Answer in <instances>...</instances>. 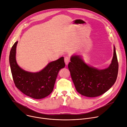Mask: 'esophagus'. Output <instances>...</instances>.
<instances>
[{"label":"esophagus","mask_w":127,"mask_h":127,"mask_svg":"<svg viewBox=\"0 0 127 127\" xmlns=\"http://www.w3.org/2000/svg\"><path fill=\"white\" fill-rule=\"evenodd\" d=\"M64 61H65V64L67 65H68V63L70 62V58L68 57H65L64 58Z\"/></svg>","instance_id":"34e87169"}]
</instances>
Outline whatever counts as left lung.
<instances>
[{
  "instance_id": "left-lung-1",
  "label": "left lung",
  "mask_w": 127,
  "mask_h": 127,
  "mask_svg": "<svg viewBox=\"0 0 127 127\" xmlns=\"http://www.w3.org/2000/svg\"><path fill=\"white\" fill-rule=\"evenodd\" d=\"M68 67L77 92L82 95L94 97L102 95L115 83L119 64L114 47L112 63L108 68L99 70L87 65L78 55L72 56Z\"/></svg>"
}]
</instances>
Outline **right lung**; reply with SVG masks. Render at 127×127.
Listing matches in <instances>:
<instances>
[{"instance_id":"1","label":"right lung","mask_w":127,"mask_h":127,"mask_svg":"<svg viewBox=\"0 0 127 127\" xmlns=\"http://www.w3.org/2000/svg\"><path fill=\"white\" fill-rule=\"evenodd\" d=\"M18 42L12 46L9 55L11 72L15 86L26 95L34 99L48 96L53 90L59 70L65 67L64 58L49 63L39 72L32 73L24 70L17 65L16 48Z\"/></svg>"}]
</instances>
